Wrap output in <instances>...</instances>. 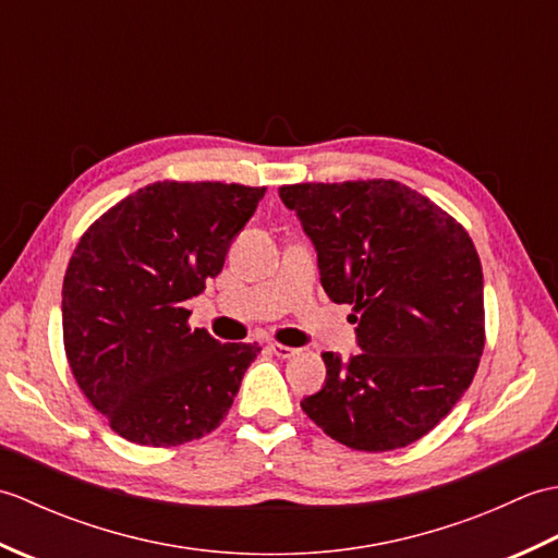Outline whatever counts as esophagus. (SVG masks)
I'll return each instance as SVG.
<instances>
[{
	"label": "esophagus",
	"instance_id": "34e87169",
	"mask_svg": "<svg viewBox=\"0 0 558 558\" xmlns=\"http://www.w3.org/2000/svg\"><path fill=\"white\" fill-rule=\"evenodd\" d=\"M270 352L276 354V357H280V360H288V357H294V354H298V350L294 348H288V345H280V342H270Z\"/></svg>",
	"mask_w": 558,
	"mask_h": 558
}]
</instances>
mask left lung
<instances>
[{
    "instance_id": "1",
    "label": "left lung",
    "mask_w": 558,
    "mask_h": 558,
    "mask_svg": "<svg viewBox=\"0 0 558 558\" xmlns=\"http://www.w3.org/2000/svg\"><path fill=\"white\" fill-rule=\"evenodd\" d=\"M278 194L316 248L336 304H352L362 352H324L326 381L302 400L322 429L357 450L417 441L453 410L484 350L477 248L453 218L378 182L292 184Z\"/></svg>"
}]
</instances>
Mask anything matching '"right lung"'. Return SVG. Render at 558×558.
Here are the masks:
<instances>
[{
    "label": "right lung",
    "instance_id": "1",
    "mask_svg": "<svg viewBox=\"0 0 558 558\" xmlns=\"http://www.w3.org/2000/svg\"><path fill=\"white\" fill-rule=\"evenodd\" d=\"M264 186L156 182L88 228L62 288L64 350L90 405L141 446L213 432L260 348L189 328L184 302L222 270Z\"/></svg>",
    "mask_w": 558,
    "mask_h": 558
}]
</instances>
